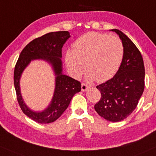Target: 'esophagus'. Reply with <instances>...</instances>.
I'll use <instances>...</instances> for the list:
<instances>
[{
  "label": "esophagus",
  "mask_w": 156,
  "mask_h": 156,
  "mask_svg": "<svg viewBox=\"0 0 156 156\" xmlns=\"http://www.w3.org/2000/svg\"><path fill=\"white\" fill-rule=\"evenodd\" d=\"M81 87H82V91H86V90H87L88 86H87L86 84L82 83V84H81Z\"/></svg>",
  "instance_id": "1"
}]
</instances>
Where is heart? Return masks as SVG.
I'll list each match as a JSON object with an SVG mask.
<instances>
[{
    "label": "heart",
    "instance_id": "obj_1",
    "mask_svg": "<svg viewBox=\"0 0 156 156\" xmlns=\"http://www.w3.org/2000/svg\"><path fill=\"white\" fill-rule=\"evenodd\" d=\"M74 50H69L65 62L69 74L79 79L85 71L88 80L98 82L109 80L118 72L124 55V46L116 35L90 32L74 43Z\"/></svg>",
    "mask_w": 156,
    "mask_h": 156
}]
</instances>
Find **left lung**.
Masks as SVG:
<instances>
[{
	"mask_svg": "<svg viewBox=\"0 0 156 156\" xmlns=\"http://www.w3.org/2000/svg\"><path fill=\"white\" fill-rule=\"evenodd\" d=\"M116 32L124 46V55L118 72L111 80L96 86L101 92L95 110L110 122H120L136 108L145 88V66L141 53L120 30Z\"/></svg>",
	"mask_w": 156,
	"mask_h": 156,
	"instance_id": "8db88e82",
	"label": "left lung"
}]
</instances>
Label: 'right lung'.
Segmentation results:
<instances>
[{"instance_id":"obj_1","label":"right lung","mask_w":156,"mask_h":156,"mask_svg":"<svg viewBox=\"0 0 156 156\" xmlns=\"http://www.w3.org/2000/svg\"><path fill=\"white\" fill-rule=\"evenodd\" d=\"M70 37L67 31L47 33L30 42L21 52L15 65L13 81L16 98L25 115L40 124L55 122L68 108L75 94L81 91V83L70 76L62 74V48ZM34 59H43L52 64L57 75L56 89L51 103L45 111L34 112L26 107L22 100L19 88V79L23 70Z\"/></svg>"}]
</instances>
